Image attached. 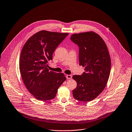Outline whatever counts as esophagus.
Returning a JSON list of instances; mask_svg holds the SVG:
<instances>
[{
  "mask_svg": "<svg viewBox=\"0 0 132 132\" xmlns=\"http://www.w3.org/2000/svg\"><path fill=\"white\" fill-rule=\"evenodd\" d=\"M66 78L68 79H71L72 78V76L71 75H66Z\"/></svg>",
  "mask_w": 132,
  "mask_h": 132,
  "instance_id": "obj_1",
  "label": "esophagus"
}]
</instances>
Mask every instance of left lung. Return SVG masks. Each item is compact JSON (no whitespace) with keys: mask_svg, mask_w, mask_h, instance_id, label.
Masks as SVG:
<instances>
[{"mask_svg":"<svg viewBox=\"0 0 132 132\" xmlns=\"http://www.w3.org/2000/svg\"><path fill=\"white\" fill-rule=\"evenodd\" d=\"M71 40L79 47V65L85 67L81 75H73L77 87L72 90L73 98L88 102L96 98L108 82L111 70V59L102 37L92 31L73 34Z\"/></svg>","mask_w":132,"mask_h":132,"instance_id":"left-lung-1","label":"left lung"}]
</instances>
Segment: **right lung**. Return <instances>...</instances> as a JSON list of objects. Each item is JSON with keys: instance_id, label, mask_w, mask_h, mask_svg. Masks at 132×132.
<instances>
[{"instance_id": "1", "label": "right lung", "mask_w": 132, "mask_h": 132, "mask_svg": "<svg viewBox=\"0 0 132 132\" xmlns=\"http://www.w3.org/2000/svg\"><path fill=\"white\" fill-rule=\"evenodd\" d=\"M68 34L40 31L23 46L19 59L20 73L28 90L37 100L54 99L66 79L64 73L49 71L46 67L54 51Z\"/></svg>"}]
</instances>
